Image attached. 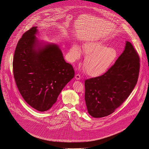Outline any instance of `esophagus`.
Segmentation results:
<instances>
[{
  "label": "esophagus",
  "instance_id": "esophagus-1",
  "mask_svg": "<svg viewBox=\"0 0 149 149\" xmlns=\"http://www.w3.org/2000/svg\"><path fill=\"white\" fill-rule=\"evenodd\" d=\"M80 78H81V76H80L79 74H77L76 75H75V79L77 80H79Z\"/></svg>",
  "mask_w": 149,
  "mask_h": 149
}]
</instances>
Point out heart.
Listing matches in <instances>:
<instances>
[{
  "instance_id": "1",
  "label": "heart",
  "mask_w": 149,
  "mask_h": 149,
  "mask_svg": "<svg viewBox=\"0 0 149 149\" xmlns=\"http://www.w3.org/2000/svg\"><path fill=\"white\" fill-rule=\"evenodd\" d=\"M102 40L90 41L84 44L83 52L86 56L84 62V69L91 77H99L105 73L114 64L117 58L116 49L106 46ZM81 50L78 45H74L70 50V54L74 59L79 58Z\"/></svg>"
}]
</instances>
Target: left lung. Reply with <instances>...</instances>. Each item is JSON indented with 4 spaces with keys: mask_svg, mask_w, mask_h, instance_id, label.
<instances>
[{
    "mask_svg": "<svg viewBox=\"0 0 149 149\" xmlns=\"http://www.w3.org/2000/svg\"><path fill=\"white\" fill-rule=\"evenodd\" d=\"M139 62L137 52L126 41L124 51L110 69L101 76L85 80L84 97L90 115L107 116L125 102L137 84Z\"/></svg>",
    "mask_w": 149,
    "mask_h": 149,
    "instance_id": "8db88e82",
    "label": "left lung"
}]
</instances>
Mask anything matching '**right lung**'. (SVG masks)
Listing matches in <instances>:
<instances>
[{
  "instance_id": "1",
  "label": "right lung",
  "mask_w": 149,
  "mask_h": 149,
  "mask_svg": "<svg viewBox=\"0 0 149 149\" xmlns=\"http://www.w3.org/2000/svg\"><path fill=\"white\" fill-rule=\"evenodd\" d=\"M37 27L25 32L19 41L13 59V72L17 88L24 100L35 109L49 110L62 89L75 75L59 47H38Z\"/></svg>"
}]
</instances>
